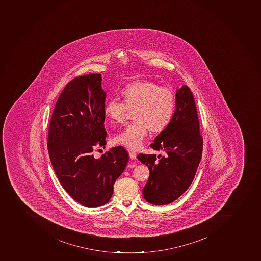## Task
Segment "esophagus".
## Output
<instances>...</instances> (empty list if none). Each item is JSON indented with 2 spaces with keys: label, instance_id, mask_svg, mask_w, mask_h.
<instances>
[{
  "label": "esophagus",
  "instance_id": "esophagus-1",
  "mask_svg": "<svg viewBox=\"0 0 261 261\" xmlns=\"http://www.w3.org/2000/svg\"><path fill=\"white\" fill-rule=\"evenodd\" d=\"M129 156L132 160H136V153L135 152L129 151Z\"/></svg>",
  "mask_w": 261,
  "mask_h": 261
}]
</instances>
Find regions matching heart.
Segmentation results:
<instances>
[{"instance_id": "b5f03b06", "label": "heart", "mask_w": 261, "mask_h": 261, "mask_svg": "<svg viewBox=\"0 0 261 261\" xmlns=\"http://www.w3.org/2000/svg\"><path fill=\"white\" fill-rule=\"evenodd\" d=\"M123 103L111 100L103 112L112 124L125 121L127 109L133 110L130 125L112 139V143L137 150L142 146L148 132L160 133L172 121L175 109V96L169 88L148 80L129 83L121 92Z\"/></svg>"}]
</instances>
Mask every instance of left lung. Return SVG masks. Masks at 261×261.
<instances>
[{
  "instance_id": "left-lung-1",
  "label": "left lung",
  "mask_w": 261,
  "mask_h": 261,
  "mask_svg": "<svg viewBox=\"0 0 261 261\" xmlns=\"http://www.w3.org/2000/svg\"><path fill=\"white\" fill-rule=\"evenodd\" d=\"M195 101L187 85L176 92V108L168 127L150 146L164 155L140 153L137 159L149 169L143 196L149 203L166 205L189 189L202 158L203 140Z\"/></svg>"
}]
</instances>
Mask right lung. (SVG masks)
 <instances>
[{
    "label": "right lung",
    "instance_id": "obj_1",
    "mask_svg": "<svg viewBox=\"0 0 261 261\" xmlns=\"http://www.w3.org/2000/svg\"><path fill=\"white\" fill-rule=\"evenodd\" d=\"M106 96L101 74L75 77L59 96L48 128V154L59 181L87 207L109 201L129 160L122 146L112 148L99 159L92 153L96 147L107 144Z\"/></svg>",
    "mask_w": 261,
    "mask_h": 261
}]
</instances>
